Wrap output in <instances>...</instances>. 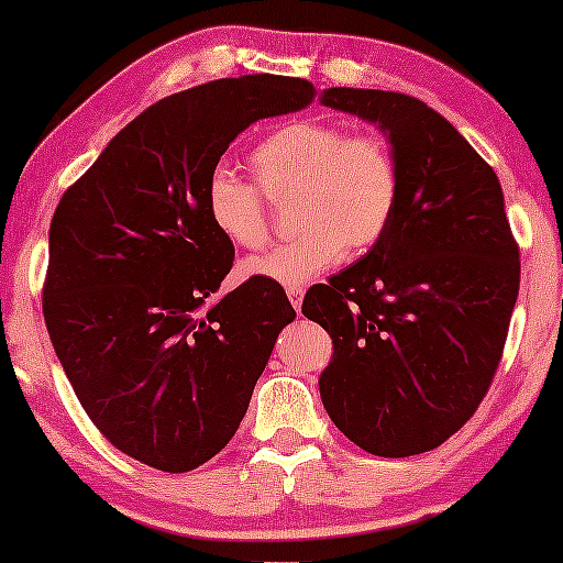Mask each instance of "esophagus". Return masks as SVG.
Masks as SVG:
<instances>
[{"label":"esophagus","mask_w":563,"mask_h":563,"mask_svg":"<svg viewBox=\"0 0 563 563\" xmlns=\"http://www.w3.org/2000/svg\"><path fill=\"white\" fill-rule=\"evenodd\" d=\"M287 297H289L291 307H295V310L299 312V307H302V299H305V289L302 287H289Z\"/></svg>","instance_id":"esophagus-1"}]
</instances>
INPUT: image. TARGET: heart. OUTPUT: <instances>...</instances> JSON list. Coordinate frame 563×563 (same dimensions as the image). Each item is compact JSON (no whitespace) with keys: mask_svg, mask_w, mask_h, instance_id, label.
Wrapping results in <instances>:
<instances>
[{"mask_svg":"<svg viewBox=\"0 0 563 563\" xmlns=\"http://www.w3.org/2000/svg\"><path fill=\"white\" fill-rule=\"evenodd\" d=\"M256 184L228 164L207 176L205 212L218 233L241 249L266 238L264 199L295 187V228L287 243L245 258L249 279L302 287L338 266L345 251H366L387 233L399 202V172L376 135H349L330 122L297 120L261 137L251 153Z\"/></svg>","mask_w":563,"mask_h":563,"instance_id":"b5f03b06","label":"heart"}]
</instances>
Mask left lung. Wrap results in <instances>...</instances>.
I'll return each instance as SVG.
<instances>
[{"mask_svg":"<svg viewBox=\"0 0 563 563\" xmlns=\"http://www.w3.org/2000/svg\"><path fill=\"white\" fill-rule=\"evenodd\" d=\"M320 104L379 128L399 172L387 233L302 302L333 338L322 407L374 456L433 451L472 418L503 358L520 289L503 187L420 99L333 87Z\"/></svg>","mask_w":563,"mask_h":563,"instance_id":"1","label":"left lung"}]
</instances>
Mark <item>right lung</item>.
<instances>
[{
	"instance_id": "add662e5",
	"label": "right lung",
	"mask_w": 563,
	"mask_h": 563,
	"mask_svg": "<svg viewBox=\"0 0 563 563\" xmlns=\"http://www.w3.org/2000/svg\"><path fill=\"white\" fill-rule=\"evenodd\" d=\"M312 97L310 81L256 74L161 99L53 214L43 287L53 351L99 433L161 472H191L225 449L297 314L279 284L261 279L214 299L233 243L207 220V176L245 128Z\"/></svg>"
}]
</instances>
